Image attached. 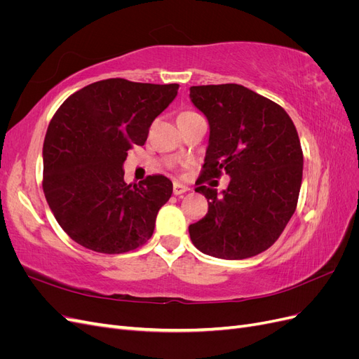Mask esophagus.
<instances>
[{
	"label": "esophagus",
	"instance_id": "esophagus-1",
	"mask_svg": "<svg viewBox=\"0 0 359 359\" xmlns=\"http://www.w3.org/2000/svg\"><path fill=\"white\" fill-rule=\"evenodd\" d=\"M189 190H190L189 186H184L181 182H173V194H182Z\"/></svg>",
	"mask_w": 359,
	"mask_h": 359
}]
</instances>
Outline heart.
Here are the masks:
<instances>
[{
    "label": "heart",
    "mask_w": 359,
    "mask_h": 359,
    "mask_svg": "<svg viewBox=\"0 0 359 359\" xmlns=\"http://www.w3.org/2000/svg\"><path fill=\"white\" fill-rule=\"evenodd\" d=\"M186 114H189V112H186Z\"/></svg>",
    "instance_id": "1"
}]
</instances>
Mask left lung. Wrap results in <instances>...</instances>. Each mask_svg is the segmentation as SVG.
Instances as JSON below:
<instances>
[{
	"label": "left lung",
	"instance_id": "8db88e82",
	"mask_svg": "<svg viewBox=\"0 0 359 359\" xmlns=\"http://www.w3.org/2000/svg\"><path fill=\"white\" fill-rule=\"evenodd\" d=\"M190 100L210 124L202 177L231 178L220 193L194 190L208 199V214L189 226L191 243L226 260L262 253L297 208L304 165L297 128L283 107L238 83L190 86Z\"/></svg>",
	"mask_w": 359,
	"mask_h": 359
}]
</instances>
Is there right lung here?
I'll use <instances>...</instances> for the list:
<instances>
[{
	"label": "right lung",
	"mask_w": 359,
	"mask_h": 359,
	"mask_svg": "<svg viewBox=\"0 0 359 359\" xmlns=\"http://www.w3.org/2000/svg\"><path fill=\"white\" fill-rule=\"evenodd\" d=\"M178 83L106 79L72 94L53 115L43 144V191L73 241L119 255L145 244L172 194L163 175L126 184L124 161L178 94Z\"/></svg>",
	"instance_id": "add662e5"
}]
</instances>
